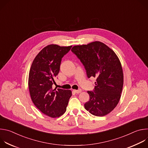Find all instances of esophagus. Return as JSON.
<instances>
[{
    "instance_id": "obj_1",
    "label": "esophagus",
    "mask_w": 148,
    "mask_h": 148,
    "mask_svg": "<svg viewBox=\"0 0 148 148\" xmlns=\"http://www.w3.org/2000/svg\"><path fill=\"white\" fill-rule=\"evenodd\" d=\"M73 91H74L75 93H76V94H79V93H80V92L82 91V90H81V89H78V90H73Z\"/></svg>"
}]
</instances>
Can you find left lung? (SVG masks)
Returning <instances> with one entry per match:
<instances>
[{
	"label": "left lung",
	"instance_id": "obj_1",
	"mask_svg": "<svg viewBox=\"0 0 148 148\" xmlns=\"http://www.w3.org/2000/svg\"><path fill=\"white\" fill-rule=\"evenodd\" d=\"M71 51L85 67L87 77L97 78L94 90L88 91L90 100L84 107L95 116L107 115L119 102L123 88V75L118 57L100 41L75 46Z\"/></svg>",
	"mask_w": 148,
	"mask_h": 148
}]
</instances>
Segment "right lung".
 <instances>
[{"label":"right lung","instance_id":"right-lung-1","mask_svg":"<svg viewBox=\"0 0 148 148\" xmlns=\"http://www.w3.org/2000/svg\"><path fill=\"white\" fill-rule=\"evenodd\" d=\"M71 46L50 45L42 49L34 59L29 75V88L35 106L45 115L57 118L66 111L71 90L53 89L54 78L60 71L62 58Z\"/></svg>","mask_w":148,"mask_h":148}]
</instances>
